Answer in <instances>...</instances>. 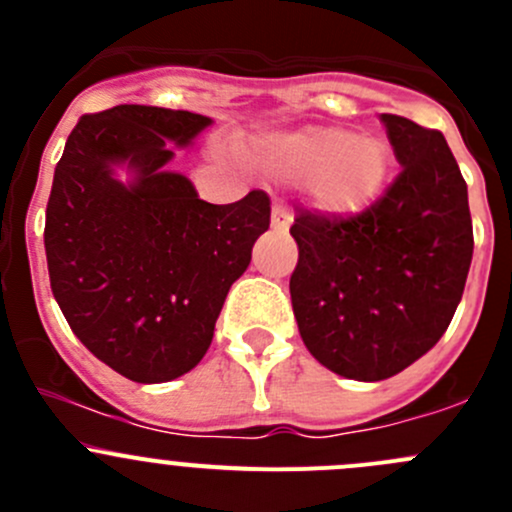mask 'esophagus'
I'll return each instance as SVG.
<instances>
[{"label": "esophagus", "instance_id": "34e87169", "mask_svg": "<svg viewBox=\"0 0 512 512\" xmlns=\"http://www.w3.org/2000/svg\"><path fill=\"white\" fill-rule=\"evenodd\" d=\"M289 225H292V213H289L285 205H275V208H272V227L285 232Z\"/></svg>", "mask_w": 512, "mask_h": 512}]
</instances>
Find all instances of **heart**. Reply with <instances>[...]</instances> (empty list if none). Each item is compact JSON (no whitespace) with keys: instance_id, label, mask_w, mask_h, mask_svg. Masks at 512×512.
I'll list each match as a JSON object with an SVG mask.
<instances>
[{"instance_id":"obj_1","label":"heart","mask_w":512,"mask_h":512,"mask_svg":"<svg viewBox=\"0 0 512 512\" xmlns=\"http://www.w3.org/2000/svg\"><path fill=\"white\" fill-rule=\"evenodd\" d=\"M242 156L272 178L307 183L312 203L337 218L374 203L389 175L384 143L332 126L260 136L242 146Z\"/></svg>"}]
</instances>
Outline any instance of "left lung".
<instances>
[{
    "instance_id": "left-lung-1",
    "label": "left lung",
    "mask_w": 512,
    "mask_h": 512,
    "mask_svg": "<svg viewBox=\"0 0 512 512\" xmlns=\"http://www.w3.org/2000/svg\"><path fill=\"white\" fill-rule=\"evenodd\" d=\"M401 173L364 213L302 210L289 277L309 354L334 374L381 381L421 359L451 324L473 257L468 185L441 131L381 113Z\"/></svg>"
}]
</instances>
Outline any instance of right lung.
Returning a JSON list of instances; mask_svg holds the SVG:
<instances>
[{"label":"right lung","instance_id":"add662e5","mask_svg":"<svg viewBox=\"0 0 512 512\" xmlns=\"http://www.w3.org/2000/svg\"><path fill=\"white\" fill-rule=\"evenodd\" d=\"M208 116L123 103L81 116L56 163L44 247L51 292L86 349L126 379L160 384L208 352L232 282L270 227V198H198L165 165ZM129 168L123 184L115 168Z\"/></svg>","mask_w":512,"mask_h":512}]
</instances>
